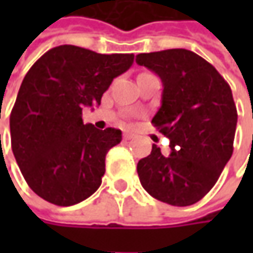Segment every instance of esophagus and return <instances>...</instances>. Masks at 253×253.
<instances>
[{
	"instance_id": "obj_1",
	"label": "esophagus",
	"mask_w": 253,
	"mask_h": 253,
	"mask_svg": "<svg viewBox=\"0 0 253 253\" xmlns=\"http://www.w3.org/2000/svg\"><path fill=\"white\" fill-rule=\"evenodd\" d=\"M133 136H135V135L131 133V132H125V133H124V139H125V141H131Z\"/></svg>"
}]
</instances>
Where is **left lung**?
<instances>
[{"mask_svg": "<svg viewBox=\"0 0 253 253\" xmlns=\"http://www.w3.org/2000/svg\"><path fill=\"white\" fill-rule=\"evenodd\" d=\"M161 77L162 105L152 124L170 141L169 156L152 146L138 162L141 184L152 197L186 207L203 199L232 156L237 107L217 69L186 49L136 56Z\"/></svg>", "mask_w": 253, "mask_h": 253, "instance_id": "8db88e82", "label": "left lung"}]
</instances>
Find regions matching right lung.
Listing matches in <instances>:
<instances>
[{
  "label": "right lung",
  "mask_w": 253,
  "mask_h": 253,
  "mask_svg": "<svg viewBox=\"0 0 253 253\" xmlns=\"http://www.w3.org/2000/svg\"><path fill=\"white\" fill-rule=\"evenodd\" d=\"M132 53L101 54L62 44L47 50L25 76L9 117L11 146L28 186L46 201L69 207L101 184L105 155L120 129L84 125L83 108L101 102Z\"/></svg>",
  "instance_id": "add662e5"
}]
</instances>
